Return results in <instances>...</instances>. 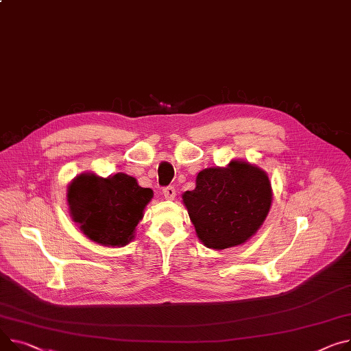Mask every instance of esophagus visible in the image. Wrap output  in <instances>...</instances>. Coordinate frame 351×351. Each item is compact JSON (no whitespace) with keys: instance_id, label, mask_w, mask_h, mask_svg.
I'll list each match as a JSON object with an SVG mask.
<instances>
[{"instance_id":"34e87169","label":"esophagus","mask_w":351,"mask_h":351,"mask_svg":"<svg viewBox=\"0 0 351 351\" xmlns=\"http://www.w3.org/2000/svg\"><path fill=\"white\" fill-rule=\"evenodd\" d=\"M162 193H163V196H165L167 200H173L175 196H176L175 186H167V188H163Z\"/></svg>"}]
</instances>
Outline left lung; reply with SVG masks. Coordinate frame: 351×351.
<instances>
[{"mask_svg": "<svg viewBox=\"0 0 351 351\" xmlns=\"http://www.w3.org/2000/svg\"><path fill=\"white\" fill-rule=\"evenodd\" d=\"M272 200L264 171L232 160L227 168L199 172L196 188L183 195L202 243L224 250L245 243L264 223Z\"/></svg>", "mask_w": 351, "mask_h": 351, "instance_id": "left-lung-1", "label": "left lung"}]
</instances>
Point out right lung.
I'll use <instances>...</instances> for the list:
<instances>
[{"label": "right lung", "instance_id": "add662e5", "mask_svg": "<svg viewBox=\"0 0 351 351\" xmlns=\"http://www.w3.org/2000/svg\"><path fill=\"white\" fill-rule=\"evenodd\" d=\"M152 195L149 188H141L125 173L106 179L83 173L67 188L72 219L91 241L108 247H123L134 239Z\"/></svg>", "mask_w": 351, "mask_h": 351}]
</instances>
